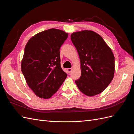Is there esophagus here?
I'll use <instances>...</instances> for the list:
<instances>
[{
    "instance_id": "1",
    "label": "esophagus",
    "mask_w": 134,
    "mask_h": 134,
    "mask_svg": "<svg viewBox=\"0 0 134 134\" xmlns=\"http://www.w3.org/2000/svg\"><path fill=\"white\" fill-rule=\"evenodd\" d=\"M67 70H68L69 73H70L71 71H72V69H71V68H68V69H67Z\"/></svg>"
}]
</instances>
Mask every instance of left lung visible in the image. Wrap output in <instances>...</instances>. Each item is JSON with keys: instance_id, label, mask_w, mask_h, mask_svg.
<instances>
[{"instance_id": "left-lung-1", "label": "left lung", "mask_w": 134, "mask_h": 134, "mask_svg": "<svg viewBox=\"0 0 134 134\" xmlns=\"http://www.w3.org/2000/svg\"><path fill=\"white\" fill-rule=\"evenodd\" d=\"M71 40L79 56L80 78L75 80L79 90L92 97L99 94L111 82L115 72V57L101 36L83 30L71 35Z\"/></svg>"}]
</instances>
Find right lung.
Segmentation results:
<instances>
[{"instance_id": "add662e5", "label": "right lung", "mask_w": 134, "mask_h": 134, "mask_svg": "<svg viewBox=\"0 0 134 134\" xmlns=\"http://www.w3.org/2000/svg\"><path fill=\"white\" fill-rule=\"evenodd\" d=\"M68 36L51 28L35 35L26 44L21 70L28 87L40 98H50L66 78L60 65V48Z\"/></svg>"}]
</instances>
